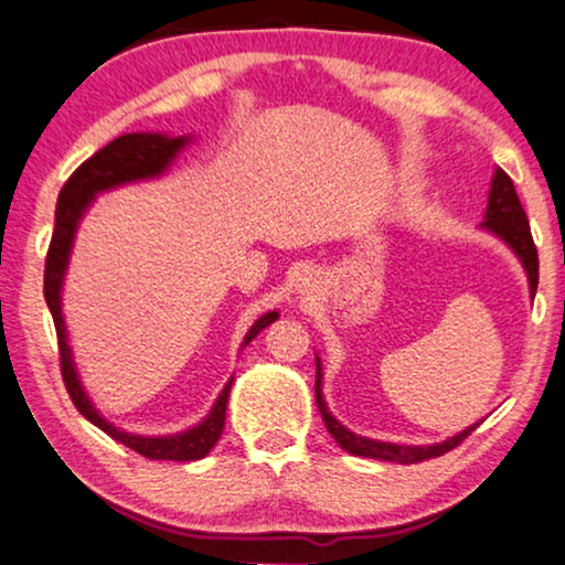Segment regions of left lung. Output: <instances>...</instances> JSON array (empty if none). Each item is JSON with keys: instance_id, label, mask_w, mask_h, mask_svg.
<instances>
[{"instance_id": "left-lung-1", "label": "left lung", "mask_w": 565, "mask_h": 565, "mask_svg": "<svg viewBox=\"0 0 565 565\" xmlns=\"http://www.w3.org/2000/svg\"><path fill=\"white\" fill-rule=\"evenodd\" d=\"M481 228L491 231L493 236H499L501 242H504L509 249H512L516 257H520L524 273H527L530 292H532V298H535V290H537V249H535V242H532V234H530L527 213H524L520 198H516L512 177H509L504 169H497V172H493L491 192H489V207H486ZM321 377H323L321 375V362H319V358H316V404H319L323 424H327L329 435L337 439L342 450L352 452V455H360V458L401 462V466H408V462H422V460H429V458H439V455L450 452L452 447H458L462 439H466L470 431H473L478 424H481V422H478V424H473V427L462 429L460 435L445 439V443H439V445H396V443H381V439L360 437V435H354V431L347 429L344 424H339L334 416H331L327 404H323Z\"/></svg>"}]
</instances>
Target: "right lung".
I'll use <instances>...</instances> for the list:
<instances>
[{
    "label": "right lung",
    "mask_w": 565,
    "mask_h": 565,
    "mask_svg": "<svg viewBox=\"0 0 565 565\" xmlns=\"http://www.w3.org/2000/svg\"><path fill=\"white\" fill-rule=\"evenodd\" d=\"M190 136H161V134H126L115 138L107 146H103L95 157H89L76 172L68 177L64 188L58 192L56 203V228H53L49 257H45V277H43V296L45 303L51 308L53 323H56V337H58V354H61V377L72 396L74 406L79 408L84 419H89L95 427H99L105 435L118 439L120 445L130 447L138 455L149 460H200L213 450V445L218 443L223 424H226V404L234 377L226 383V388L221 391L218 401H215L211 414L203 422L188 431L169 437H141V435H128L118 427H113L110 422L103 419L92 401L84 393L79 375H76L72 350L66 342V327L64 316H61V285H64L68 254H72L74 234L79 226L84 211H87L97 192L120 188V184L138 182V180H151L167 172V167L172 164L177 153L188 146ZM277 319V311H269L262 316L259 321H254V327L246 331L244 347L259 334L262 329L269 327Z\"/></svg>",
    "instance_id": "right-lung-1"
}]
</instances>
